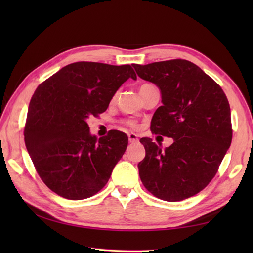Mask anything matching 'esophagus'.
Segmentation results:
<instances>
[{
  "instance_id": "obj_1",
  "label": "esophagus",
  "mask_w": 253,
  "mask_h": 253,
  "mask_svg": "<svg viewBox=\"0 0 253 253\" xmlns=\"http://www.w3.org/2000/svg\"><path fill=\"white\" fill-rule=\"evenodd\" d=\"M128 139H129V141H130L131 143H136V142H139L138 136L136 135V133H133V132L128 133Z\"/></svg>"
}]
</instances>
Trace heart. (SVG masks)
Listing matches in <instances>:
<instances>
[{"mask_svg":"<svg viewBox=\"0 0 253 253\" xmlns=\"http://www.w3.org/2000/svg\"><path fill=\"white\" fill-rule=\"evenodd\" d=\"M129 125H130V126H135V124H133V123H129Z\"/></svg>","mask_w":253,"mask_h":253,"instance_id":"heart-1","label":"heart"}]
</instances>
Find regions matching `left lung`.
<instances>
[{
	"instance_id": "1",
	"label": "left lung",
	"mask_w": 253,
	"mask_h": 253,
	"mask_svg": "<svg viewBox=\"0 0 253 253\" xmlns=\"http://www.w3.org/2000/svg\"><path fill=\"white\" fill-rule=\"evenodd\" d=\"M138 76L161 91L162 105L151 131L173 138L162 150L142 138L146 157L139 162L143 186L159 199L175 202L206 188L215 176L232 142L230 107L222 88L200 67L186 60L132 64Z\"/></svg>"
}]
</instances>
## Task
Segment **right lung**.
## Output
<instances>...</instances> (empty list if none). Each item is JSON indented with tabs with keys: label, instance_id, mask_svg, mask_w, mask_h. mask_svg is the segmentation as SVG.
Returning <instances> with one entry per match:
<instances>
[{
	"label": "right lung",
	"instance_id": "obj_1",
	"mask_svg": "<svg viewBox=\"0 0 253 253\" xmlns=\"http://www.w3.org/2000/svg\"><path fill=\"white\" fill-rule=\"evenodd\" d=\"M129 78L137 79L130 65L77 62L35 91L24 130L26 148L41 179L58 196L82 200L109 181L128 137L111 130L98 139L90 133L87 120L105 112Z\"/></svg>",
	"mask_w": 253,
	"mask_h": 253
}]
</instances>
